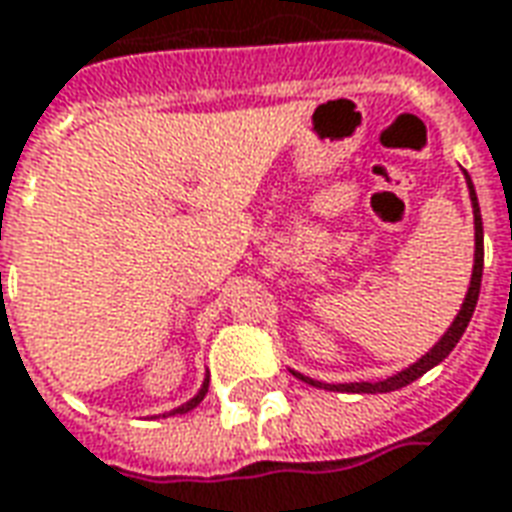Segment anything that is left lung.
Listing matches in <instances>:
<instances>
[{"label":"left lung","instance_id":"obj_1","mask_svg":"<svg viewBox=\"0 0 512 512\" xmlns=\"http://www.w3.org/2000/svg\"><path fill=\"white\" fill-rule=\"evenodd\" d=\"M468 182V196H471V207H474V271H471V285H468L466 299H463V307H460V313L452 321V327L443 332V338L435 346H432L427 355L416 360L413 366H407L405 371H399V374H393L388 380L380 382H341V385H327V382H318L313 377H305V374H299V371H293V377H299L307 385H313V388H330V391H341V393H388V391H399V388H405L413 380H418L421 374H427L432 366H438L441 360L449 357V352L455 349L457 341L463 338V332H466L468 321L474 316V307H477V299H480V285H482V255H485V249H482V216H480V205H477V194H474V185H471V177L466 174Z\"/></svg>","mask_w":512,"mask_h":512}]
</instances>
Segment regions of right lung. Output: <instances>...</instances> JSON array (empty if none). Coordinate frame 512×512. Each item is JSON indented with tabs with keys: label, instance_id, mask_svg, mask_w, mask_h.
<instances>
[{
	"label": "right lung",
	"instance_id": "obj_1",
	"mask_svg": "<svg viewBox=\"0 0 512 512\" xmlns=\"http://www.w3.org/2000/svg\"><path fill=\"white\" fill-rule=\"evenodd\" d=\"M207 385H210V380H207V377H205V382H202V388H199V393H196L194 399H188V402H185V405L174 407V410H171L169 416H177V413H188V410H194V407L199 405V402H202V399H205ZM163 416H166V413H163Z\"/></svg>",
	"mask_w": 512,
	"mask_h": 512
}]
</instances>
